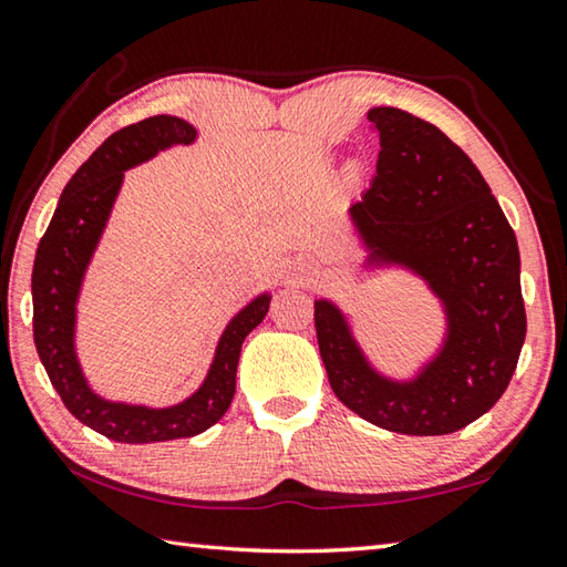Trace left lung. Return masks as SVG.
Masks as SVG:
<instances>
[{
	"label": "left lung",
	"mask_w": 567,
	"mask_h": 567,
	"mask_svg": "<svg viewBox=\"0 0 567 567\" xmlns=\"http://www.w3.org/2000/svg\"><path fill=\"white\" fill-rule=\"evenodd\" d=\"M379 163L349 223L362 267L419 277L444 312V339L406 379L359 344L337 302L315 300L319 354L337 399L379 429L441 436L486 414L506 391L526 342L516 233L481 171L444 131L391 106L369 109Z\"/></svg>",
	"instance_id": "8db88e82"
}]
</instances>
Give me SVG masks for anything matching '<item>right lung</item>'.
Returning a JSON list of instances; mask_svg holds the SVG:
<instances>
[{"instance_id":"1","label":"right lung","mask_w":567,"mask_h":567,"mask_svg":"<svg viewBox=\"0 0 567 567\" xmlns=\"http://www.w3.org/2000/svg\"><path fill=\"white\" fill-rule=\"evenodd\" d=\"M195 138L198 131L193 123L168 113L113 133L66 183L34 257V344L51 386L81 424L121 444H156L195 436L220 421L235 394L245 337L270 310L272 295L262 292L233 315L215 347L208 374L178 404L146 406L106 399L89 384L81 369L76 354L79 297L121 193L123 173L158 156L161 151L181 143L188 146Z\"/></svg>"}]
</instances>
